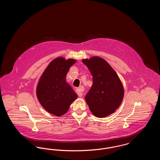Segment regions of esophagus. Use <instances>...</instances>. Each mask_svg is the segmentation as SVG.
<instances>
[{
  "label": "esophagus",
  "instance_id": "obj_1",
  "mask_svg": "<svg viewBox=\"0 0 160 160\" xmlns=\"http://www.w3.org/2000/svg\"><path fill=\"white\" fill-rule=\"evenodd\" d=\"M84 88L83 86H80L79 88L77 89L76 92L78 94V95L80 97H82L83 96V93H82V90H83Z\"/></svg>",
  "mask_w": 160,
  "mask_h": 160
}]
</instances>
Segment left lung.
<instances>
[{
	"mask_svg": "<svg viewBox=\"0 0 160 160\" xmlns=\"http://www.w3.org/2000/svg\"><path fill=\"white\" fill-rule=\"evenodd\" d=\"M82 62L89 69L93 84L85 96L92 113L105 118L113 113L122 102L124 88L113 69L103 58L93 56Z\"/></svg>",
	"mask_w": 160,
	"mask_h": 160,
	"instance_id": "obj_1",
	"label": "left lung"
}]
</instances>
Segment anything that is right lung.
Returning a JSON list of instances; mask_svg holds the SVG:
<instances>
[{
  "label": "right lung",
  "instance_id": "right-lung-1",
  "mask_svg": "<svg viewBox=\"0 0 160 160\" xmlns=\"http://www.w3.org/2000/svg\"><path fill=\"white\" fill-rule=\"evenodd\" d=\"M77 60L58 57L51 61L40 77L37 86V97L47 112L61 116L68 111L78 95L66 81L70 67Z\"/></svg>",
  "mask_w": 160,
  "mask_h": 160
}]
</instances>
